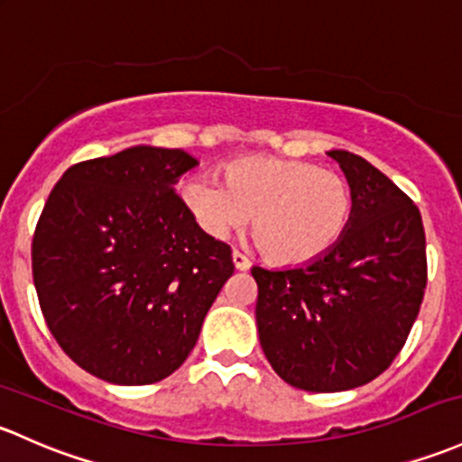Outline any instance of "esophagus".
<instances>
[{
  "label": "esophagus",
  "mask_w": 462,
  "mask_h": 462,
  "mask_svg": "<svg viewBox=\"0 0 462 462\" xmlns=\"http://www.w3.org/2000/svg\"><path fill=\"white\" fill-rule=\"evenodd\" d=\"M232 263H235V268L239 272H245L250 270V259H247L245 254H241V252H232Z\"/></svg>",
  "instance_id": "esophagus-1"
}]
</instances>
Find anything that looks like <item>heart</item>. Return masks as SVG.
Segmentation results:
<instances>
[{
    "label": "heart",
    "instance_id": "obj_1",
    "mask_svg": "<svg viewBox=\"0 0 462 462\" xmlns=\"http://www.w3.org/2000/svg\"><path fill=\"white\" fill-rule=\"evenodd\" d=\"M181 199L206 235L226 239L252 217V236L279 265L328 254L352 221L354 197L334 170L281 157H244L223 168V183L192 177Z\"/></svg>",
    "mask_w": 462,
    "mask_h": 462
}]
</instances>
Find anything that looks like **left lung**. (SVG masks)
<instances>
[{"mask_svg":"<svg viewBox=\"0 0 462 462\" xmlns=\"http://www.w3.org/2000/svg\"><path fill=\"white\" fill-rule=\"evenodd\" d=\"M354 197L352 221L312 263L254 265L256 328L265 358L292 387L346 392L392 365L427 285L419 208L392 179L347 150H329Z\"/></svg>","mask_w":462,"mask_h":462,"instance_id":"left-lung-1","label":"left lung"}]
</instances>
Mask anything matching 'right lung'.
Masks as SVG:
<instances>
[{
  "instance_id": "1",
  "label": "right lung",
  "mask_w": 462,
  "mask_h": 462,
  "mask_svg": "<svg viewBox=\"0 0 462 462\" xmlns=\"http://www.w3.org/2000/svg\"><path fill=\"white\" fill-rule=\"evenodd\" d=\"M183 150L133 145L75 163L52 188L32 281L48 329L101 381L148 385L181 367L232 276L230 245L206 235L174 183Z\"/></svg>"
}]
</instances>
